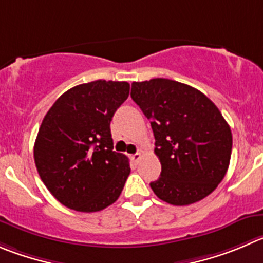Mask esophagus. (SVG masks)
I'll use <instances>...</instances> for the list:
<instances>
[{
	"label": "esophagus",
	"instance_id": "esophagus-1",
	"mask_svg": "<svg viewBox=\"0 0 263 263\" xmlns=\"http://www.w3.org/2000/svg\"><path fill=\"white\" fill-rule=\"evenodd\" d=\"M142 156H143V155H142L141 152H137V154H134V155H130V160H132L134 164H138L139 160L142 159Z\"/></svg>",
	"mask_w": 263,
	"mask_h": 263
}]
</instances>
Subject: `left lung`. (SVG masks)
<instances>
[{"instance_id": "8db88e82", "label": "left lung", "mask_w": 263, "mask_h": 263, "mask_svg": "<svg viewBox=\"0 0 263 263\" xmlns=\"http://www.w3.org/2000/svg\"><path fill=\"white\" fill-rule=\"evenodd\" d=\"M132 99L151 121L161 174L149 183L172 205L200 201L229 169L232 134L216 104L190 85L167 79L132 84Z\"/></svg>"}]
</instances>
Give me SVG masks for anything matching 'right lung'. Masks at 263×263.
Listing matches in <instances>:
<instances>
[{"instance_id":"obj_1","label":"right lung","mask_w":263,"mask_h":263,"mask_svg":"<svg viewBox=\"0 0 263 263\" xmlns=\"http://www.w3.org/2000/svg\"><path fill=\"white\" fill-rule=\"evenodd\" d=\"M129 90L126 81L77 85L45 115L34 162L45 186L67 208L92 213L119 199L130 165L125 155L112 151L109 124Z\"/></svg>"}]
</instances>
